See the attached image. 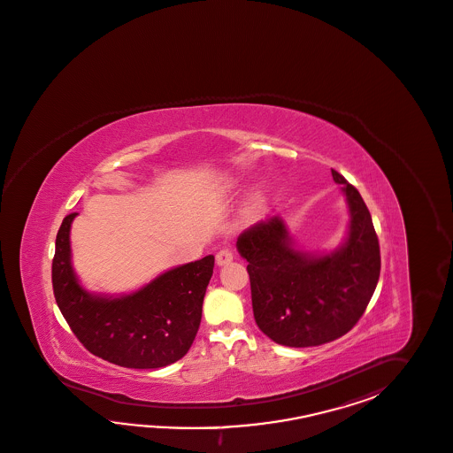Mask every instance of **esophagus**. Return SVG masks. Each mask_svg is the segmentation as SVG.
<instances>
[{"mask_svg":"<svg viewBox=\"0 0 453 453\" xmlns=\"http://www.w3.org/2000/svg\"><path fill=\"white\" fill-rule=\"evenodd\" d=\"M232 258H234V255H232L231 250H229V249H222V250H219L218 255H216V265H227V264H231Z\"/></svg>","mask_w":453,"mask_h":453,"instance_id":"1","label":"esophagus"}]
</instances>
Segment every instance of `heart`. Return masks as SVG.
<instances>
[{
  "instance_id": "1",
  "label": "heart",
  "mask_w": 453,
  "mask_h": 453,
  "mask_svg": "<svg viewBox=\"0 0 453 453\" xmlns=\"http://www.w3.org/2000/svg\"><path fill=\"white\" fill-rule=\"evenodd\" d=\"M245 183V178L242 175H231V177L224 178L221 185L218 187V198L227 199L234 196ZM268 201H270V191L264 185H257V187L249 193V196L245 198L242 210H241V226L242 227H250L264 219L266 208H268Z\"/></svg>"
}]
</instances>
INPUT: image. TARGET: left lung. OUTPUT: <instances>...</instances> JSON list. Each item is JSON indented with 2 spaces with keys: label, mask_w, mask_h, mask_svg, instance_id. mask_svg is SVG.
Segmentation results:
<instances>
[{
  "label": "left lung",
  "mask_w": 453,
  "mask_h": 453,
  "mask_svg": "<svg viewBox=\"0 0 453 453\" xmlns=\"http://www.w3.org/2000/svg\"><path fill=\"white\" fill-rule=\"evenodd\" d=\"M349 208L342 242L334 250L299 247L281 218L260 222L237 239L249 262L258 329L287 347H316L352 329L375 293L380 245L370 211L347 180L332 170Z\"/></svg>",
  "instance_id": "1"
}]
</instances>
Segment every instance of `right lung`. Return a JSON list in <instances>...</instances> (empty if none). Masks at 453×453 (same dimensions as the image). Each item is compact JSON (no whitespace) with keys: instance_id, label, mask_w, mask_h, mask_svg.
<instances>
[{"instance_id":"add662e5","label":"right lung","mask_w":453,"mask_h":453,"mask_svg":"<svg viewBox=\"0 0 453 453\" xmlns=\"http://www.w3.org/2000/svg\"><path fill=\"white\" fill-rule=\"evenodd\" d=\"M68 214L56 239L52 285L57 306L89 352L126 368H160L187 355L196 337L214 257L173 266L131 293H93L72 262Z\"/></svg>"}]
</instances>
